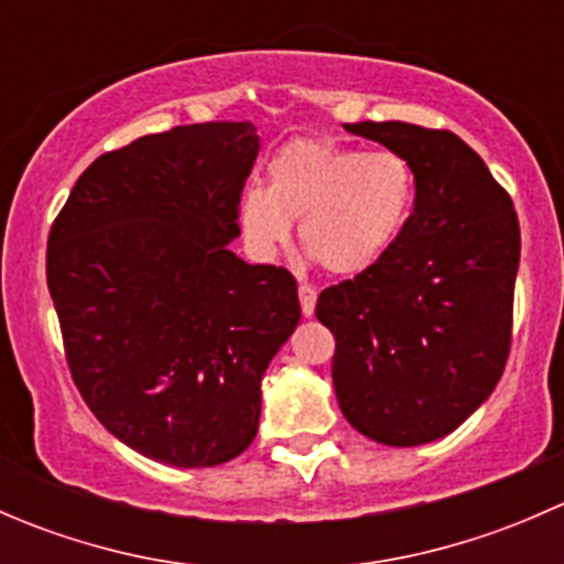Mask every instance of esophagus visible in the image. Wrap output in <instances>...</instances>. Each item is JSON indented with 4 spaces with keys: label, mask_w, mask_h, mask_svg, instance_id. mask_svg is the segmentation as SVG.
Instances as JSON below:
<instances>
[{
    "label": "esophagus",
    "mask_w": 564,
    "mask_h": 564,
    "mask_svg": "<svg viewBox=\"0 0 564 564\" xmlns=\"http://www.w3.org/2000/svg\"><path fill=\"white\" fill-rule=\"evenodd\" d=\"M300 308L305 316H314L316 311V289L308 283H300Z\"/></svg>",
    "instance_id": "obj_1"
}]
</instances>
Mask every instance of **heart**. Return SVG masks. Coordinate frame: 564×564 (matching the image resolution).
<instances>
[{
  "label": "heart",
  "mask_w": 564,
  "mask_h": 564,
  "mask_svg": "<svg viewBox=\"0 0 564 564\" xmlns=\"http://www.w3.org/2000/svg\"><path fill=\"white\" fill-rule=\"evenodd\" d=\"M414 202V174L398 152L300 139L267 166V187H246L237 224L250 253L278 259L300 220V246L335 275L377 264L401 235Z\"/></svg>",
  "instance_id": "obj_1"
}]
</instances>
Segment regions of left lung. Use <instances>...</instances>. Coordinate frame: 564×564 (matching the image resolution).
I'll return each instance as SVG.
<instances>
[{"label":"left lung","instance_id":"1","mask_svg":"<svg viewBox=\"0 0 564 564\" xmlns=\"http://www.w3.org/2000/svg\"><path fill=\"white\" fill-rule=\"evenodd\" d=\"M344 128L409 163L414 209L377 264L318 294L316 318L335 335V395L368 440L425 445L456 431L502 377L519 215L482 158L451 130Z\"/></svg>","mask_w":564,"mask_h":564}]
</instances>
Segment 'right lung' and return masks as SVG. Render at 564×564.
Listing matches in <instances>:
<instances>
[{
    "label": "right lung",
    "mask_w": 564,
    "mask_h": 564,
    "mask_svg": "<svg viewBox=\"0 0 564 564\" xmlns=\"http://www.w3.org/2000/svg\"><path fill=\"white\" fill-rule=\"evenodd\" d=\"M250 122L180 124L100 155L56 215L45 278L73 382L141 456L218 466L253 442L297 281L231 253Z\"/></svg>",
    "instance_id": "1"
}]
</instances>
